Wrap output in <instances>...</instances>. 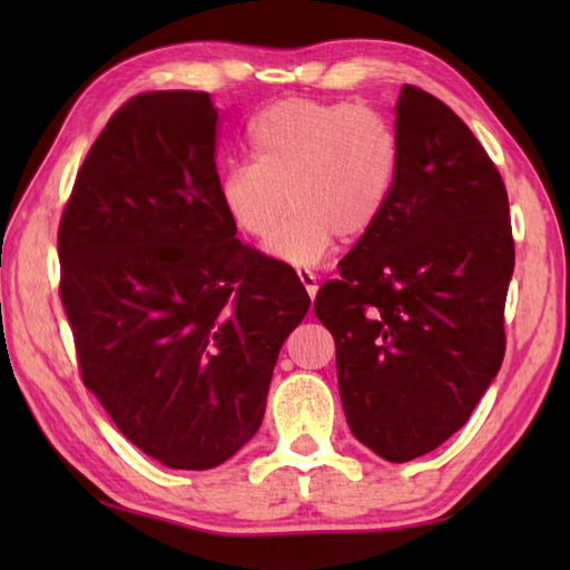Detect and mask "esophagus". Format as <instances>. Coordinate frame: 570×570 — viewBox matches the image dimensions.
Instances as JSON below:
<instances>
[{
    "label": "esophagus",
    "instance_id": "esophagus-1",
    "mask_svg": "<svg viewBox=\"0 0 570 570\" xmlns=\"http://www.w3.org/2000/svg\"><path fill=\"white\" fill-rule=\"evenodd\" d=\"M298 282L304 284V288H306V294H308V298H311V301L316 298V294H318V282H316V274L308 272V269H298Z\"/></svg>",
    "mask_w": 570,
    "mask_h": 570
}]
</instances>
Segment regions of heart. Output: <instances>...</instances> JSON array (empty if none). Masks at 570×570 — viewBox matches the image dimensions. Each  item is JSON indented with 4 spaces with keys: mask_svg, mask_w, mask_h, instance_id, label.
I'll return each instance as SVG.
<instances>
[{
    "mask_svg": "<svg viewBox=\"0 0 570 570\" xmlns=\"http://www.w3.org/2000/svg\"><path fill=\"white\" fill-rule=\"evenodd\" d=\"M252 161L229 164L217 196L242 235L301 269L316 266L335 237H367L390 205L399 176V137L370 105L288 98L249 125Z\"/></svg>",
    "mask_w": 570,
    "mask_h": 570,
    "instance_id": "b5f03b06",
    "label": "heart"
}]
</instances>
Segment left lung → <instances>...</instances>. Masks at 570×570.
I'll use <instances>...</instances> for the list:
<instances>
[{
    "mask_svg": "<svg viewBox=\"0 0 570 570\" xmlns=\"http://www.w3.org/2000/svg\"><path fill=\"white\" fill-rule=\"evenodd\" d=\"M396 137L390 205L313 311L350 431L406 463L451 439L500 372L514 237L498 166L451 107L404 85Z\"/></svg>",
    "mask_w": 570,
    "mask_h": 570,
    "instance_id": "obj_1",
    "label": "left lung"
}]
</instances>
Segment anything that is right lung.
I'll use <instances>...</instances> for the list:
<instances>
[{"label":"right lung","mask_w":570,"mask_h":570,"mask_svg":"<svg viewBox=\"0 0 570 570\" xmlns=\"http://www.w3.org/2000/svg\"><path fill=\"white\" fill-rule=\"evenodd\" d=\"M217 127L208 92L135 95L85 156L58 225L82 384L176 470L220 465L259 431L278 350L311 306L296 272L235 237Z\"/></svg>","instance_id":"obj_1"}]
</instances>
